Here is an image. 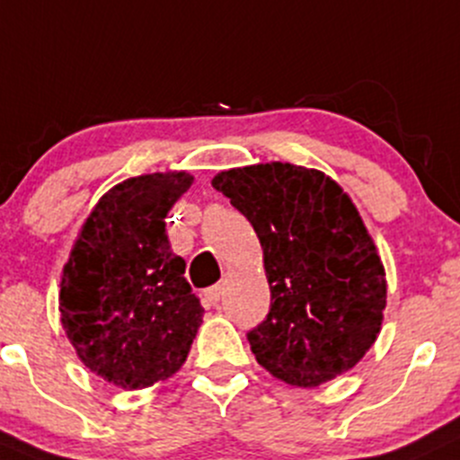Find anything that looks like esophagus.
<instances>
[{
  "label": "esophagus",
  "instance_id": "esophagus-1",
  "mask_svg": "<svg viewBox=\"0 0 460 460\" xmlns=\"http://www.w3.org/2000/svg\"><path fill=\"white\" fill-rule=\"evenodd\" d=\"M220 297H222V287H220V284H216V287L207 288V291H205V302L211 304V306H216V304L220 302Z\"/></svg>",
  "mask_w": 460,
  "mask_h": 460
}]
</instances>
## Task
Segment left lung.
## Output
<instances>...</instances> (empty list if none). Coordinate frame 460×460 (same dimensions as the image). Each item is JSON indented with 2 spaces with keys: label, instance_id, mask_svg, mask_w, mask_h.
Returning a JSON list of instances; mask_svg holds the SVG:
<instances>
[{
  "label": "left lung",
  "instance_id": "obj_1",
  "mask_svg": "<svg viewBox=\"0 0 460 460\" xmlns=\"http://www.w3.org/2000/svg\"><path fill=\"white\" fill-rule=\"evenodd\" d=\"M211 185L264 251L270 308L246 332L258 364L299 388L350 370L381 331L385 270L348 193L291 163L229 169Z\"/></svg>",
  "mask_w": 460,
  "mask_h": 460
}]
</instances>
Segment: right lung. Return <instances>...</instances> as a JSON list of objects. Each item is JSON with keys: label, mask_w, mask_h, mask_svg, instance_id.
Returning <instances> with one entry per match:
<instances>
[{"label": "right lung", "mask_w": 460, "mask_h": 460, "mask_svg": "<svg viewBox=\"0 0 460 460\" xmlns=\"http://www.w3.org/2000/svg\"><path fill=\"white\" fill-rule=\"evenodd\" d=\"M187 172L128 178L96 202L61 275L59 311L76 355L125 390L165 381L185 364L202 323L185 260L165 217L191 187Z\"/></svg>", "instance_id": "1"}]
</instances>
